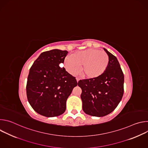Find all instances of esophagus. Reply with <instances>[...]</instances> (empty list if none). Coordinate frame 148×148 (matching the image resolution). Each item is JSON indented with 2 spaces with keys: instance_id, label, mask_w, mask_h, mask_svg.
<instances>
[{
  "instance_id": "esophagus-1",
  "label": "esophagus",
  "mask_w": 148,
  "mask_h": 148,
  "mask_svg": "<svg viewBox=\"0 0 148 148\" xmlns=\"http://www.w3.org/2000/svg\"><path fill=\"white\" fill-rule=\"evenodd\" d=\"M76 80H77V82H78V81H79V79L78 78H76Z\"/></svg>"
}]
</instances>
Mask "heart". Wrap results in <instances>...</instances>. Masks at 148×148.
<instances>
[{"label":"heart","instance_id":"1","mask_svg":"<svg viewBox=\"0 0 148 148\" xmlns=\"http://www.w3.org/2000/svg\"><path fill=\"white\" fill-rule=\"evenodd\" d=\"M109 64V57L103 51L95 49L76 51L64 60V66L71 74H75L79 66L82 75L88 79H96L106 71Z\"/></svg>","mask_w":148,"mask_h":148}]
</instances>
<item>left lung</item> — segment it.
<instances>
[{
  "mask_svg": "<svg viewBox=\"0 0 148 148\" xmlns=\"http://www.w3.org/2000/svg\"><path fill=\"white\" fill-rule=\"evenodd\" d=\"M109 57L105 73L96 79L79 80L82 110L86 114L101 117L111 113L123 94L124 75L116 57L104 49Z\"/></svg>",
  "mask_w": 148,
  "mask_h": 148,
  "instance_id": "1",
  "label": "left lung"
}]
</instances>
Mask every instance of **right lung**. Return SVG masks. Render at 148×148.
I'll use <instances>...</instances> for the list:
<instances>
[{"label": "right lung", "mask_w": 148, "mask_h": 148, "mask_svg": "<svg viewBox=\"0 0 148 148\" xmlns=\"http://www.w3.org/2000/svg\"><path fill=\"white\" fill-rule=\"evenodd\" d=\"M67 54L58 49L45 51L30 69L27 97L33 109L41 115L54 117L64 113L67 99L77 86L75 77L60 67Z\"/></svg>", "instance_id": "1"}]
</instances>
